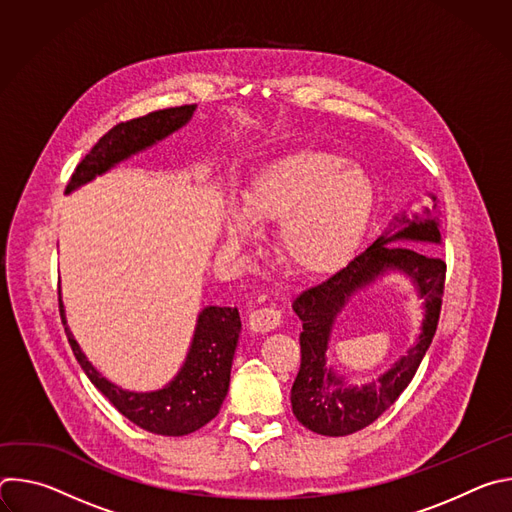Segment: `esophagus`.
Returning <instances> with one entry per match:
<instances>
[{"instance_id":"34e87169","label":"esophagus","mask_w":512,"mask_h":512,"mask_svg":"<svg viewBox=\"0 0 512 512\" xmlns=\"http://www.w3.org/2000/svg\"><path fill=\"white\" fill-rule=\"evenodd\" d=\"M281 324V310L275 306H261L249 314V326L255 332H269Z\"/></svg>"}]
</instances>
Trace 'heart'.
<instances>
[{"label":"heart","instance_id":"obj_1","mask_svg":"<svg viewBox=\"0 0 512 512\" xmlns=\"http://www.w3.org/2000/svg\"><path fill=\"white\" fill-rule=\"evenodd\" d=\"M373 210V186L360 170L342 166L332 154L300 150L255 176L229 237L243 245L251 223H279L277 247L302 273H328L354 251Z\"/></svg>","mask_w":512,"mask_h":512}]
</instances>
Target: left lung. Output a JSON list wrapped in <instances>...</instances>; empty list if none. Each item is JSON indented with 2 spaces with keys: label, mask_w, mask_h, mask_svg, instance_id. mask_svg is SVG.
Here are the masks:
<instances>
[{
  "label": "left lung",
  "mask_w": 512,
  "mask_h": 512,
  "mask_svg": "<svg viewBox=\"0 0 512 512\" xmlns=\"http://www.w3.org/2000/svg\"><path fill=\"white\" fill-rule=\"evenodd\" d=\"M435 200V196H431ZM435 208V206H433ZM397 232L389 229L367 251L348 261L324 281L304 289L294 300V312L302 320V364L291 387V409L298 421L322 435H348L379 419L407 389L433 340L442 312L446 263L419 249L393 245L397 241L440 243L442 235L435 218L407 214L397 218ZM389 268L407 272L426 300V320L420 340L394 369L379 382L364 388H346L343 378L325 369V350L335 314L356 288L374 280Z\"/></svg>",
  "instance_id": "left-lung-1"
}]
</instances>
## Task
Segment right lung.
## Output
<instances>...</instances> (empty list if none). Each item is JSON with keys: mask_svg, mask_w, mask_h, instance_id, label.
Listing matches in <instances>:
<instances>
[{"mask_svg": "<svg viewBox=\"0 0 512 512\" xmlns=\"http://www.w3.org/2000/svg\"><path fill=\"white\" fill-rule=\"evenodd\" d=\"M194 109V105L170 107L117 123L93 145L72 172L66 194L174 133L192 117ZM58 308L68 344L85 375L121 415L141 429L158 435H186L206 425L221 411L229 391L233 354L241 332L237 308L208 306L200 312L184 367L168 387L154 393H129L101 377L66 328L60 298Z\"/></svg>", "mask_w": 512, "mask_h": 512, "instance_id": "obj_1", "label": "right lung"}]
</instances>
